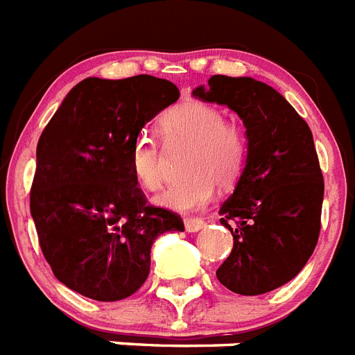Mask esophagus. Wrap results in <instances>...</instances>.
I'll return each instance as SVG.
<instances>
[{
  "mask_svg": "<svg viewBox=\"0 0 355 355\" xmlns=\"http://www.w3.org/2000/svg\"><path fill=\"white\" fill-rule=\"evenodd\" d=\"M185 229L187 232H198L201 229H205V222L200 218H187L185 220Z\"/></svg>",
  "mask_w": 355,
  "mask_h": 355,
  "instance_id": "34e87169",
  "label": "esophagus"
}]
</instances>
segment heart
<instances>
[{
  "mask_svg": "<svg viewBox=\"0 0 355 355\" xmlns=\"http://www.w3.org/2000/svg\"><path fill=\"white\" fill-rule=\"evenodd\" d=\"M166 141H189L185 170L191 174L175 181L157 198V203L175 212L205 209L220 185H232L242 175L248 161V139L242 130L225 124L218 107L200 101H185L163 117ZM133 178L150 192L159 191L166 180L163 155L150 135L143 133L130 148Z\"/></svg>",
  "mask_w": 355,
  "mask_h": 355,
  "instance_id": "b5f03b06",
  "label": "heart"
}]
</instances>
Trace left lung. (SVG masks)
<instances>
[{
	"instance_id": "obj_1",
	"label": "left lung",
	"mask_w": 355,
	"mask_h": 355,
	"mask_svg": "<svg viewBox=\"0 0 355 355\" xmlns=\"http://www.w3.org/2000/svg\"><path fill=\"white\" fill-rule=\"evenodd\" d=\"M192 95L238 113L248 161L220 223L232 251L218 280L240 295H262L290 282L319 240L324 181L310 126L277 89L249 76L214 75Z\"/></svg>"
}]
</instances>
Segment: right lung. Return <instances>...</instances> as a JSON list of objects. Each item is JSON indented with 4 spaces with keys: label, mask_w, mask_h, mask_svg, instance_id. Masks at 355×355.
<instances>
[{
    "label": "right lung",
    "mask_w": 355,
    "mask_h": 355,
    "mask_svg": "<svg viewBox=\"0 0 355 355\" xmlns=\"http://www.w3.org/2000/svg\"><path fill=\"white\" fill-rule=\"evenodd\" d=\"M178 98L164 78L92 76L42 132L31 214L45 260L69 290L102 302L126 299L148 277L155 238L183 231L178 214L146 205L130 168L144 124Z\"/></svg>",
    "instance_id": "1"
}]
</instances>
